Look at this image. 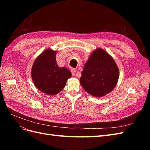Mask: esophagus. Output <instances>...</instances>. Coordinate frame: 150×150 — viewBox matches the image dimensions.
Returning a JSON list of instances; mask_svg holds the SVG:
<instances>
[{
	"label": "esophagus",
	"instance_id": "obj_1",
	"mask_svg": "<svg viewBox=\"0 0 150 150\" xmlns=\"http://www.w3.org/2000/svg\"><path fill=\"white\" fill-rule=\"evenodd\" d=\"M71 72H72V74L73 75V76H77L78 77V76L77 75V74H76V70L75 69H74V68H72V69H71Z\"/></svg>",
	"mask_w": 150,
	"mask_h": 150
}]
</instances>
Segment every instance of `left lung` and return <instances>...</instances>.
<instances>
[{
    "mask_svg": "<svg viewBox=\"0 0 150 150\" xmlns=\"http://www.w3.org/2000/svg\"><path fill=\"white\" fill-rule=\"evenodd\" d=\"M81 74L80 83L86 91L94 97H101L115 88L119 70L105 51L97 49L91 54Z\"/></svg>",
    "mask_w": 150,
    "mask_h": 150,
    "instance_id": "1",
    "label": "left lung"
}]
</instances>
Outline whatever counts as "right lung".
Instances as JSON below:
<instances>
[{"label":"right lung","instance_id":"add662e5","mask_svg":"<svg viewBox=\"0 0 150 150\" xmlns=\"http://www.w3.org/2000/svg\"><path fill=\"white\" fill-rule=\"evenodd\" d=\"M56 51L48 49L36 59L31 71L35 86L40 91L49 95L59 93L71 77L70 71L59 67L56 60Z\"/></svg>","mask_w":150,"mask_h":150}]
</instances>
